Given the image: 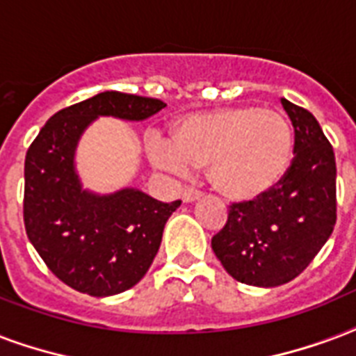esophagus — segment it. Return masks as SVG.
Instances as JSON below:
<instances>
[{
    "mask_svg": "<svg viewBox=\"0 0 356 356\" xmlns=\"http://www.w3.org/2000/svg\"><path fill=\"white\" fill-rule=\"evenodd\" d=\"M202 197V193L195 189V187H186L184 193H181V198H184V202H195L198 198Z\"/></svg>",
    "mask_w": 356,
    "mask_h": 356,
    "instance_id": "esophagus-1",
    "label": "esophagus"
}]
</instances>
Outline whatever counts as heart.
Returning <instances> with one entry per match:
<instances>
[{"label": "heart", "instance_id": "1", "mask_svg": "<svg viewBox=\"0 0 356 356\" xmlns=\"http://www.w3.org/2000/svg\"><path fill=\"white\" fill-rule=\"evenodd\" d=\"M150 158L176 172L208 170L225 198L247 202L277 187L293 158V129L282 113L256 106L187 115L172 124L169 143L154 140Z\"/></svg>", "mask_w": 356, "mask_h": 356}]
</instances>
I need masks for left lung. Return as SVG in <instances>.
<instances>
[{"mask_svg":"<svg viewBox=\"0 0 356 356\" xmlns=\"http://www.w3.org/2000/svg\"><path fill=\"white\" fill-rule=\"evenodd\" d=\"M296 143L288 172L264 197L234 202L211 249L238 282L275 288L299 277L336 225L334 150L314 115L282 98Z\"/></svg>","mask_w":356,"mask_h":356,"instance_id":"obj_1","label":"left lung"}]
</instances>
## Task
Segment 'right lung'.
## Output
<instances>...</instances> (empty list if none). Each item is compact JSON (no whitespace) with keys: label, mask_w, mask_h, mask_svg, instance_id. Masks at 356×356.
<instances>
[{"label":"right lung","mask_w":356,"mask_h":356,"mask_svg":"<svg viewBox=\"0 0 356 356\" xmlns=\"http://www.w3.org/2000/svg\"><path fill=\"white\" fill-rule=\"evenodd\" d=\"M167 104L106 90L65 107L44 124L26 154L24 225L44 264L76 291L117 296L145 277L165 222L181 200L165 204L139 189L95 195L81 189L74 154L98 117L145 120Z\"/></svg>","instance_id":"right-lung-1"}]
</instances>
